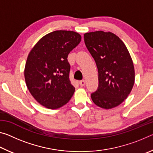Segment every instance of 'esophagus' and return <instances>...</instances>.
Returning <instances> with one entry per match:
<instances>
[{
	"label": "esophagus",
	"mask_w": 153,
	"mask_h": 153,
	"mask_svg": "<svg viewBox=\"0 0 153 153\" xmlns=\"http://www.w3.org/2000/svg\"><path fill=\"white\" fill-rule=\"evenodd\" d=\"M79 85H80V86H84V85L86 84V82H85L84 79H82V80H81V81H79Z\"/></svg>",
	"instance_id": "obj_1"
}]
</instances>
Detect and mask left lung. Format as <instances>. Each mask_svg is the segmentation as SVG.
Listing matches in <instances>:
<instances>
[{"mask_svg":"<svg viewBox=\"0 0 153 153\" xmlns=\"http://www.w3.org/2000/svg\"><path fill=\"white\" fill-rule=\"evenodd\" d=\"M84 42L98 72V86L91 94L92 101L105 109L117 107L128 97L135 79L128 50L118 36L102 31L86 33Z\"/></svg>","mask_w":153,"mask_h":153,"instance_id":"1","label":"left lung"}]
</instances>
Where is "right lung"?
<instances>
[{
  "instance_id": "add662e5",
  "label": "right lung",
  "mask_w": 153,
  "mask_h": 153,
  "mask_svg": "<svg viewBox=\"0 0 153 153\" xmlns=\"http://www.w3.org/2000/svg\"><path fill=\"white\" fill-rule=\"evenodd\" d=\"M73 31L57 30L42 37L27 56L24 76L32 97L46 108L55 109L69 102L75 92L69 79L67 56L81 41Z\"/></svg>"
}]
</instances>
